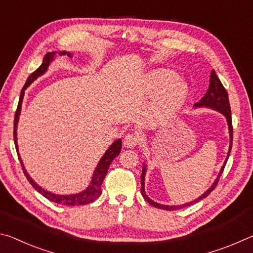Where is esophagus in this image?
Instances as JSON below:
<instances>
[{
  "label": "esophagus",
  "instance_id": "1",
  "mask_svg": "<svg viewBox=\"0 0 253 253\" xmlns=\"http://www.w3.org/2000/svg\"><path fill=\"white\" fill-rule=\"evenodd\" d=\"M139 142V136L135 134V132H131V134H127L124 138V146L127 148H132L135 147Z\"/></svg>",
  "mask_w": 253,
  "mask_h": 253
}]
</instances>
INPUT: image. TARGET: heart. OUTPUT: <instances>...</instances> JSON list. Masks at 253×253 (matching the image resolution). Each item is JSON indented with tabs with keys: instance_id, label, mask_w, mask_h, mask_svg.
Segmentation results:
<instances>
[{
	"instance_id": "1",
	"label": "heart",
	"mask_w": 253,
	"mask_h": 253,
	"mask_svg": "<svg viewBox=\"0 0 253 253\" xmlns=\"http://www.w3.org/2000/svg\"><path fill=\"white\" fill-rule=\"evenodd\" d=\"M146 90L152 95H160L153 104L154 113L168 115L183 104L186 96V87L178 81L176 74L169 70H157L147 77Z\"/></svg>"
}]
</instances>
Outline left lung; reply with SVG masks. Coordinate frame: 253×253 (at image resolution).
Here are the masks:
<instances>
[{
	"label": "left lung",
	"instance_id": "left-lung-1",
	"mask_svg": "<svg viewBox=\"0 0 253 253\" xmlns=\"http://www.w3.org/2000/svg\"><path fill=\"white\" fill-rule=\"evenodd\" d=\"M194 107H196V108H199V107H208V108H211V109L220 111L221 114H223L224 116L226 117V122H228V125H229L230 147H229V152H228V155H226L224 164L221 168L220 173H219V175H217V177H216L215 181H214V183L212 184V186L210 187L209 190L205 192L204 194L201 195L200 198L195 199L194 201H191V202L185 203V204H182V205H163V204L154 202V201H152L151 199L148 198V196L146 195V193H145V174H146V165H144L143 172H142V176H140V183H142V195H143V198L146 200L149 204L153 205L154 208L166 210V211H174V210L182 209L184 207H188V205L199 202V201H201L202 199L207 198V196L210 193H211V192L214 190V188H215L217 182H219V178L221 176V174L223 173L224 166L226 164V162H228V158L230 156L231 148H232L233 128H232V118H231V107H230V102H229L228 91L225 90V88L223 87V84H222L220 79L217 78V76H216L215 71H214V70H212V72H211V78H210L209 90L207 91V93H205L202 99H201L199 102H196V104H194Z\"/></svg>",
	"mask_w": 253,
	"mask_h": 253
}]
</instances>
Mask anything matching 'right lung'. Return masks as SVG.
<instances>
[{
	"label": "right lung",
	"instance_id": "right-lung-1",
	"mask_svg": "<svg viewBox=\"0 0 253 253\" xmlns=\"http://www.w3.org/2000/svg\"><path fill=\"white\" fill-rule=\"evenodd\" d=\"M57 52H48L43 58V62L41 63V66L38 68V69L32 72L31 75L28 77L27 83H25L24 87L21 90V95H20V99H19V104H18V108H16L15 111V116H14V131H13V137H14V144H15V148L16 152H18L19 155V149H18V142H16V128H18V122H19V116L21 113V106H22V100H23V96H24V90L27 89L30 84H31L34 80H36L38 77H40L44 74L48 69L49 65L52 61L54 55ZM60 55H68V57H71L70 52H67V51H62V52H59ZM122 151V139H117L110 145V147L107 149V152L104 154V156L100 158L99 163H98L97 168L93 172V176L91 178V183L84 191L80 192L78 194H72V195H58V194H53L51 192H48L42 188L41 186L38 185V184L33 181V179L30 177V175L27 173L25 170L22 160L19 155V160L21 162V165H22V169L23 173L25 175V177L28 178V181L30 184L36 188V190L39 192L40 194H42L44 198L48 199L51 202L58 203V204H63V205H70V207H75V205H84V204H89L93 202V201L97 200L99 196L101 195V184L104 182V178L106 176L107 172H108V169L111 164V162L114 161V158H116L119 154H121Z\"/></svg>",
	"mask_w": 253,
	"mask_h": 253
}]
</instances>
